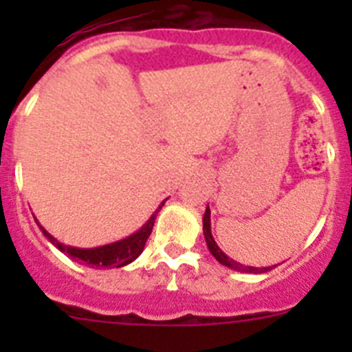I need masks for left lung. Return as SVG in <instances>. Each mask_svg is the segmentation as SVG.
Wrapping results in <instances>:
<instances>
[{"mask_svg":"<svg viewBox=\"0 0 352 352\" xmlns=\"http://www.w3.org/2000/svg\"><path fill=\"white\" fill-rule=\"evenodd\" d=\"M202 232H204L206 243H208V248H209V252H211V254H212V257H214L216 261L219 262V264L226 265V267L233 269V271L245 272V274H262V272H267V271H271L272 267H276V265H272V267H252V265L240 264V262H236V261H233V258H230L228 255H226L225 252H223L221 248L218 247V243L214 242V239H212V233H211V211H209V208H206L204 218H202Z\"/></svg>","mask_w":352,"mask_h":352,"instance_id":"8db88e82","label":"left lung"}]
</instances>
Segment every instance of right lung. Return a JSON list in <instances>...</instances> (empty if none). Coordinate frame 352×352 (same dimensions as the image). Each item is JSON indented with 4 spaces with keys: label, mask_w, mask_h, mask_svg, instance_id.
<instances>
[{
    "label": "right lung",
    "mask_w": 352,
    "mask_h": 352,
    "mask_svg": "<svg viewBox=\"0 0 352 352\" xmlns=\"http://www.w3.org/2000/svg\"><path fill=\"white\" fill-rule=\"evenodd\" d=\"M165 201L158 206V209L150 216L146 223L141 226L138 232H134L133 235L126 236V239L119 240V242L102 245V247L95 248H78V247H69L54 239L49 232H45L44 226H41V223L37 221L38 228L42 230L45 239H49V242L54 245L56 248L67 254L69 257L76 258V261L85 262L90 267H124V265L131 264L133 261H136L141 255V252L144 250V245H146L148 236L151 235V230H153L156 214H158L160 209L163 208Z\"/></svg>",
    "instance_id": "right-lung-1"
}]
</instances>
